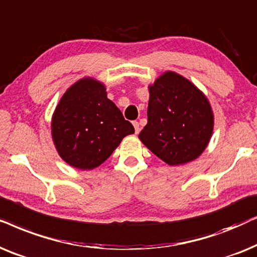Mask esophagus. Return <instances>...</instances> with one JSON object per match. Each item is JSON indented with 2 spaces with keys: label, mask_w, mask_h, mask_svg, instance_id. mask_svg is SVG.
<instances>
[{
  "label": "esophagus",
  "mask_w": 257,
  "mask_h": 257,
  "mask_svg": "<svg viewBox=\"0 0 257 257\" xmlns=\"http://www.w3.org/2000/svg\"><path fill=\"white\" fill-rule=\"evenodd\" d=\"M133 125H134V128H135V134H139V133H140V124H139V122L138 121H134V122H133Z\"/></svg>",
  "instance_id": "esophagus-1"
}]
</instances>
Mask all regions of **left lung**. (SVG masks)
<instances>
[{"instance_id": "8db88e82", "label": "left lung", "mask_w": 257, "mask_h": 257, "mask_svg": "<svg viewBox=\"0 0 257 257\" xmlns=\"http://www.w3.org/2000/svg\"><path fill=\"white\" fill-rule=\"evenodd\" d=\"M149 94L148 123L139 139L169 166L197 159L209 143L214 128L207 97L173 71L161 75L149 85Z\"/></svg>"}]
</instances>
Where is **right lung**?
<instances>
[{
    "instance_id": "add662e5",
    "label": "right lung",
    "mask_w": 257,
    "mask_h": 257,
    "mask_svg": "<svg viewBox=\"0 0 257 257\" xmlns=\"http://www.w3.org/2000/svg\"><path fill=\"white\" fill-rule=\"evenodd\" d=\"M104 85L87 77L71 85L61 98L51 119V135L60 156L77 169L100 166L122 139L134 134Z\"/></svg>"
}]
</instances>
